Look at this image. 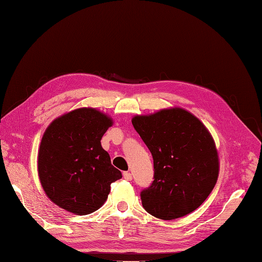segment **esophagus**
Here are the masks:
<instances>
[{"label":"esophagus","instance_id":"1","mask_svg":"<svg viewBox=\"0 0 262 262\" xmlns=\"http://www.w3.org/2000/svg\"><path fill=\"white\" fill-rule=\"evenodd\" d=\"M123 178H125V179H126V180H128V181H130V180L133 179L132 174H130L129 172H123Z\"/></svg>","mask_w":262,"mask_h":262}]
</instances>
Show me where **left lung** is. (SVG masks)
Returning <instances> with one entry per match:
<instances>
[{
    "mask_svg": "<svg viewBox=\"0 0 262 262\" xmlns=\"http://www.w3.org/2000/svg\"><path fill=\"white\" fill-rule=\"evenodd\" d=\"M154 158V182L141 192L144 210L161 220L193 212L210 196L219 177V155L211 133L182 107L132 119Z\"/></svg>",
    "mask_w": 262,
    "mask_h": 262,
    "instance_id": "8db88e82",
    "label": "left lung"
}]
</instances>
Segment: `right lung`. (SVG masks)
Returning a JSON list of instances; mask_svg holds the SVG:
<instances>
[{
    "instance_id": "add662e5",
    "label": "right lung",
    "mask_w": 262,
    "mask_h": 262,
    "mask_svg": "<svg viewBox=\"0 0 262 262\" xmlns=\"http://www.w3.org/2000/svg\"><path fill=\"white\" fill-rule=\"evenodd\" d=\"M113 120L94 107L56 118L42 136L37 173L52 203L77 215L97 211L121 172L111 164L101 140Z\"/></svg>"
}]
</instances>
